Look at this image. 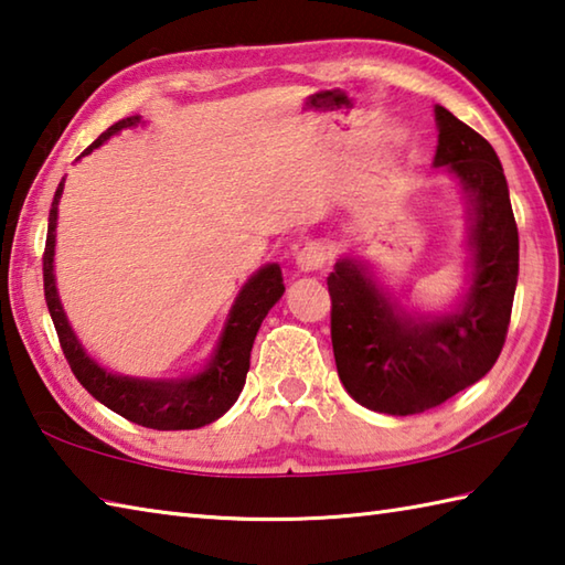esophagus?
<instances>
[{
  "label": "esophagus",
  "instance_id": "esophagus-1",
  "mask_svg": "<svg viewBox=\"0 0 565 565\" xmlns=\"http://www.w3.org/2000/svg\"><path fill=\"white\" fill-rule=\"evenodd\" d=\"M333 252L323 242H306V245L296 254V267L301 271H323L328 269Z\"/></svg>",
  "mask_w": 565,
  "mask_h": 565
}]
</instances>
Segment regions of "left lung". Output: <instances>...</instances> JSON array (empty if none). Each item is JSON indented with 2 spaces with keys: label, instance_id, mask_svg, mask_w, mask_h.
Wrapping results in <instances>:
<instances>
[{
  "label": "left lung",
  "instance_id": "obj_1",
  "mask_svg": "<svg viewBox=\"0 0 565 565\" xmlns=\"http://www.w3.org/2000/svg\"><path fill=\"white\" fill-rule=\"evenodd\" d=\"M434 166L458 175L470 203V289L446 316L408 318L355 259L328 276L330 338L340 382L358 404L412 416L440 406L492 370L510 328L519 232L490 141L436 105Z\"/></svg>",
  "mask_w": 565,
  "mask_h": 565
}]
</instances>
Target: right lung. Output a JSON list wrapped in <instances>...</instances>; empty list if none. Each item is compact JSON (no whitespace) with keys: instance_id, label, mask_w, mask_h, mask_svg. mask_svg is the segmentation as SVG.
<instances>
[{"instance_id":"right-lung-1","label":"right lung","mask_w":565,"mask_h":565,"mask_svg":"<svg viewBox=\"0 0 565 565\" xmlns=\"http://www.w3.org/2000/svg\"><path fill=\"white\" fill-rule=\"evenodd\" d=\"M139 119L141 117L137 115L115 121V125L103 131L81 157L97 149L99 143L117 135L119 129L139 125ZM63 183L65 179L55 188L49 213V235L46 249H43V294H46L49 313L53 318L63 355L68 360L75 380L81 382L99 404L113 408L115 414L125 416L131 424L157 430H185L213 424L215 418L223 416L227 408L237 402L249 372V355L254 338H257V330L262 326V320L271 311V306L279 301L284 294L279 264H267V267H262L245 286H242V291L235 298V306H232L225 323V333L220 338L215 355L205 364L203 372H198L188 380L121 377V374L103 370L95 360L85 355V350L81 342H77L68 318L63 313L58 291H55L53 249L55 220H58Z\"/></svg>"}]
</instances>
